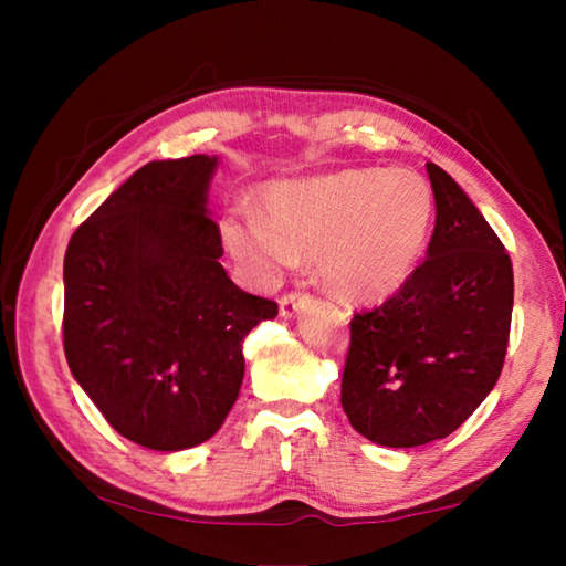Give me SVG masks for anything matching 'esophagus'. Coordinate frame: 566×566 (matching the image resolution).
Returning a JSON list of instances; mask_svg holds the SVG:
<instances>
[{
	"mask_svg": "<svg viewBox=\"0 0 566 566\" xmlns=\"http://www.w3.org/2000/svg\"><path fill=\"white\" fill-rule=\"evenodd\" d=\"M310 304H312L310 294H296V292L284 294L280 300V317L292 319V317H296V312H302L304 306H310Z\"/></svg>",
	"mask_w": 566,
	"mask_h": 566,
	"instance_id": "34e87169",
	"label": "esophagus"
}]
</instances>
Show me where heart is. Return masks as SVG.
Here are the masks:
<instances>
[{
	"instance_id": "obj_1",
	"label": "heart",
	"mask_w": 566,
	"mask_h": 566,
	"mask_svg": "<svg viewBox=\"0 0 566 566\" xmlns=\"http://www.w3.org/2000/svg\"><path fill=\"white\" fill-rule=\"evenodd\" d=\"M432 222L434 191L419 171L364 167L274 181L264 217L234 209L219 237L256 284L276 282L302 254H314L332 292L375 304L417 272Z\"/></svg>"
}]
</instances>
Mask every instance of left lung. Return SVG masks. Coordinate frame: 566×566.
Here are the masks:
<instances>
[{"instance_id": "left-lung-1", "label": "left lung", "mask_w": 566, "mask_h": 566, "mask_svg": "<svg viewBox=\"0 0 566 566\" xmlns=\"http://www.w3.org/2000/svg\"><path fill=\"white\" fill-rule=\"evenodd\" d=\"M437 222L427 260L401 290L354 314L342 407L369 442L444 439L502 375L514 276L510 254L464 189L427 161Z\"/></svg>"}]
</instances>
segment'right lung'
<instances>
[{"label": "right lung", "mask_w": 566, "mask_h": 566, "mask_svg": "<svg viewBox=\"0 0 566 566\" xmlns=\"http://www.w3.org/2000/svg\"><path fill=\"white\" fill-rule=\"evenodd\" d=\"M219 159L149 161L104 199L64 254L72 377L129 442L179 452L224 424L242 342L276 304L229 280L209 217Z\"/></svg>", "instance_id": "1"}]
</instances>
